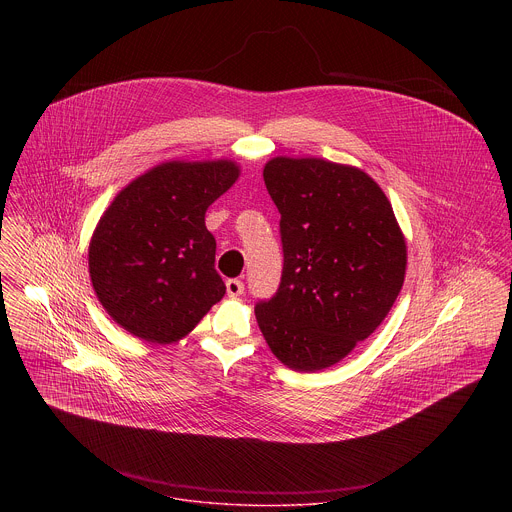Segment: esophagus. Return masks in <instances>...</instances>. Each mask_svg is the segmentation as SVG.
Masks as SVG:
<instances>
[{"label": "esophagus", "instance_id": "obj_1", "mask_svg": "<svg viewBox=\"0 0 512 512\" xmlns=\"http://www.w3.org/2000/svg\"><path fill=\"white\" fill-rule=\"evenodd\" d=\"M226 293H228L230 297H238V295H242V293H244V284H242L240 280L232 278V280H228V282H226Z\"/></svg>", "mask_w": 512, "mask_h": 512}]
</instances>
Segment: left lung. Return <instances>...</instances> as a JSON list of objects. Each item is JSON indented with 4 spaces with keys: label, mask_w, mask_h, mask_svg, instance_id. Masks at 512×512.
<instances>
[{
    "label": "left lung",
    "mask_w": 512,
    "mask_h": 512,
    "mask_svg": "<svg viewBox=\"0 0 512 512\" xmlns=\"http://www.w3.org/2000/svg\"><path fill=\"white\" fill-rule=\"evenodd\" d=\"M264 183L282 217L284 270L256 319L284 365L317 372L384 321L404 284L406 242L390 201L357 167L274 157Z\"/></svg>",
    "instance_id": "8db88e82"
}]
</instances>
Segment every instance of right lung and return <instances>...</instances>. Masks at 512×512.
<instances>
[{
    "mask_svg": "<svg viewBox=\"0 0 512 512\" xmlns=\"http://www.w3.org/2000/svg\"><path fill=\"white\" fill-rule=\"evenodd\" d=\"M238 165L167 161L122 189L88 246L92 288L108 315L147 343L185 337L222 299L217 240L207 209L238 179Z\"/></svg>",
    "mask_w": 512,
    "mask_h": 512,
    "instance_id": "add662e5",
    "label": "right lung"
}]
</instances>
